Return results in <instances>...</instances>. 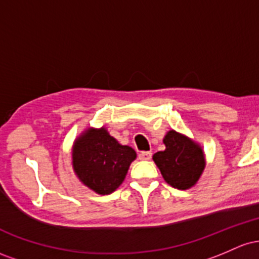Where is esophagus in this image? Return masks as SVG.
<instances>
[{
  "instance_id": "34e87169",
  "label": "esophagus",
  "mask_w": 259,
  "mask_h": 259,
  "mask_svg": "<svg viewBox=\"0 0 259 259\" xmlns=\"http://www.w3.org/2000/svg\"><path fill=\"white\" fill-rule=\"evenodd\" d=\"M151 157H152V153L148 152V151H144L139 154V158L141 160H150Z\"/></svg>"
}]
</instances>
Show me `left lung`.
Here are the masks:
<instances>
[{
  "label": "left lung",
  "instance_id": "obj_1",
  "mask_svg": "<svg viewBox=\"0 0 259 259\" xmlns=\"http://www.w3.org/2000/svg\"><path fill=\"white\" fill-rule=\"evenodd\" d=\"M164 151L154 153L152 159L169 185L179 190L191 189L206 168L203 148L184 134L169 130L163 138Z\"/></svg>",
  "mask_w": 259,
  "mask_h": 259
}]
</instances>
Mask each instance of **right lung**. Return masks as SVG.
Wrapping results in <instances>:
<instances>
[{"mask_svg": "<svg viewBox=\"0 0 259 259\" xmlns=\"http://www.w3.org/2000/svg\"><path fill=\"white\" fill-rule=\"evenodd\" d=\"M136 152L120 145L105 126L88 127L75 139L72 165L78 179L99 195H109L125 179Z\"/></svg>", "mask_w": 259, "mask_h": 259, "instance_id": "add662e5", "label": "right lung"}]
</instances>
